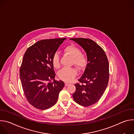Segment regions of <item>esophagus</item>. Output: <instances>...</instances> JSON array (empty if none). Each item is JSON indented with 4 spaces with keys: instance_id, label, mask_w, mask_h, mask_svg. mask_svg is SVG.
<instances>
[{
    "instance_id": "esophagus-1",
    "label": "esophagus",
    "mask_w": 134,
    "mask_h": 134,
    "mask_svg": "<svg viewBox=\"0 0 134 134\" xmlns=\"http://www.w3.org/2000/svg\"><path fill=\"white\" fill-rule=\"evenodd\" d=\"M69 84H70V83H68V82H66L65 83V86H68V85H69Z\"/></svg>"
}]
</instances>
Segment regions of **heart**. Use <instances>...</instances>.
I'll return each instance as SVG.
<instances>
[{
  "instance_id": "b5f03b06",
  "label": "heart",
  "mask_w": 134,
  "mask_h": 134,
  "mask_svg": "<svg viewBox=\"0 0 134 134\" xmlns=\"http://www.w3.org/2000/svg\"><path fill=\"white\" fill-rule=\"evenodd\" d=\"M64 51L72 57L71 64L79 69L84 68L86 63V59L84 54L81 53L80 49L75 46L70 45L66 47ZM52 63L54 68H58L60 66V57L58 53H55L52 57ZM77 74V71L74 67H65L58 72L60 79L66 82L72 81Z\"/></svg>"
}]
</instances>
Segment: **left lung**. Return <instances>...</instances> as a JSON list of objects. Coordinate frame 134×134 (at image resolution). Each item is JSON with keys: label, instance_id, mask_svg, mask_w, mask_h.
<instances>
[{"label": "left lung", "instance_id": "left-lung-1", "mask_svg": "<svg viewBox=\"0 0 134 134\" xmlns=\"http://www.w3.org/2000/svg\"><path fill=\"white\" fill-rule=\"evenodd\" d=\"M70 39L84 49L87 57V63L79 83L75 84L76 91L72 97L79 104L89 107L101 99L107 87L109 62L103 49L94 41L81 37Z\"/></svg>", "mask_w": 134, "mask_h": 134}]
</instances>
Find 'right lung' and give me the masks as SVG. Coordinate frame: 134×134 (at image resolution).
I'll use <instances>...</instances> for the list:
<instances>
[{"mask_svg":"<svg viewBox=\"0 0 134 134\" xmlns=\"http://www.w3.org/2000/svg\"><path fill=\"white\" fill-rule=\"evenodd\" d=\"M66 39L39 41L27 48L24 55L20 69L22 86L27 100L36 109L46 110L54 105L65 86L63 81L54 80L52 59Z\"/></svg>","mask_w":134,"mask_h":134,"instance_id":"obj_1","label":"right lung"}]
</instances>
